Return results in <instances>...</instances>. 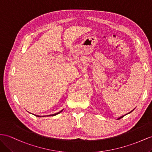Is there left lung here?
<instances>
[{"instance_id":"left-lung-1","label":"left lung","mask_w":152,"mask_h":152,"mask_svg":"<svg viewBox=\"0 0 152 152\" xmlns=\"http://www.w3.org/2000/svg\"><path fill=\"white\" fill-rule=\"evenodd\" d=\"M134 110H132V111H130V112H128V114H125V115H122V116H120V117H119V118H118V119H121V118H123V117H124V115H127V114H130V113H131V112H132V111H133Z\"/></svg>"}]
</instances>
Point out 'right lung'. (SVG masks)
Returning <instances> with one entry per match:
<instances>
[{"instance_id":"1","label":"right lung","mask_w":152,"mask_h":152,"mask_svg":"<svg viewBox=\"0 0 152 152\" xmlns=\"http://www.w3.org/2000/svg\"><path fill=\"white\" fill-rule=\"evenodd\" d=\"M64 110V109H63ZM63 110H61V111H60L59 112H57V113H56V114H50V115H44V116H43V115H35V116H37V117H45V116H53V115H57V114H60V112H62V111H63ZM31 114V113H30Z\"/></svg>"}]
</instances>
